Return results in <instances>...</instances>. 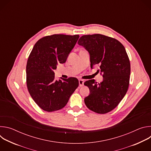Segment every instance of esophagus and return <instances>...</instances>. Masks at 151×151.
Returning a JSON list of instances; mask_svg holds the SVG:
<instances>
[{
	"mask_svg": "<svg viewBox=\"0 0 151 151\" xmlns=\"http://www.w3.org/2000/svg\"><path fill=\"white\" fill-rule=\"evenodd\" d=\"M83 83H84L83 80H82V79L79 80V84L80 87H82V86H83Z\"/></svg>",
	"mask_w": 151,
	"mask_h": 151,
	"instance_id": "obj_1",
	"label": "esophagus"
}]
</instances>
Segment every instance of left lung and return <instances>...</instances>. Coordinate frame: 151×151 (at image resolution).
Here are the masks:
<instances>
[{"label": "left lung", "mask_w": 151, "mask_h": 151, "mask_svg": "<svg viewBox=\"0 0 151 151\" xmlns=\"http://www.w3.org/2000/svg\"><path fill=\"white\" fill-rule=\"evenodd\" d=\"M78 44L88 51L91 68L98 64V72L103 77L99 83L94 79L84 82L90 93L85 98V104L96 113L109 112L118 105L128 88L130 63L125 49L118 40L100 34L83 35Z\"/></svg>", "instance_id": "8db88e82"}]
</instances>
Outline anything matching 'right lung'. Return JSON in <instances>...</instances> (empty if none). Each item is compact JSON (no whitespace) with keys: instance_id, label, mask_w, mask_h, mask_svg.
<instances>
[{"instance_id":"1","label":"right lung","mask_w":151,"mask_h":151,"mask_svg":"<svg viewBox=\"0 0 151 151\" xmlns=\"http://www.w3.org/2000/svg\"><path fill=\"white\" fill-rule=\"evenodd\" d=\"M79 35H52L40 39L28 58L26 82L35 103L47 112L60 110L66 105L79 85L77 78L55 79L57 65L64 63L74 48Z\"/></svg>"}]
</instances>
